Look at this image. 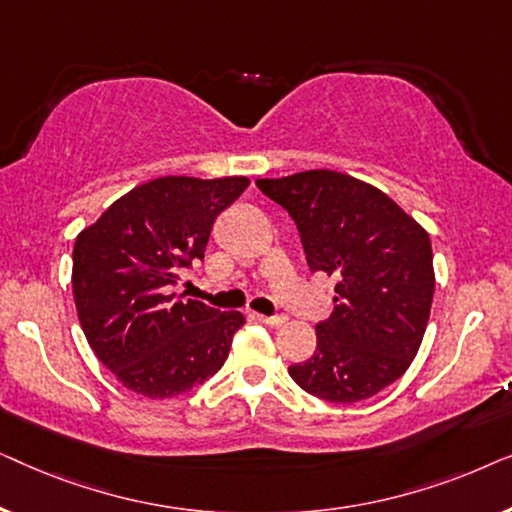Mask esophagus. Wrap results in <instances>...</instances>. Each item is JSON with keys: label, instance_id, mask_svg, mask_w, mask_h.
<instances>
[{"label": "esophagus", "instance_id": "1", "mask_svg": "<svg viewBox=\"0 0 512 512\" xmlns=\"http://www.w3.org/2000/svg\"><path fill=\"white\" fill-rule=\"evenodd\" d=\"M258 321H263V324L270 328H279L286 324V317H282V314H277V317H263V314H258Z\"/></svg>", "mask_w": 512, "mask_h": 512}]
</instances>
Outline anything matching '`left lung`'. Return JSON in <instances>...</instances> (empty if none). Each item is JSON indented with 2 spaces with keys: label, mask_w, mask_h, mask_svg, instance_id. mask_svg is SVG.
Returning a JSON list of instances; mask_svg holds the SVG:
<instances>
[{
  "label": "left lung",
  "mask_w": 512,
  "mask_h": 512,
  "mask_svg": "<svg viewBox=\"0 0 512 512\" xmlns=\"http://www.w3.org/2000/svg\"><path fill=\"white\" fill-rule=\"evenodd\" d=\"M296 221L307 265L338 279L317 349L289 368L307 394L356 403L396 382L422 345L433 303L429 233L387 193L333 170L258 179Z\"/></svg>",
  "instance_id": "left-lung-1"
}]
</instances>
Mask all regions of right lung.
<instances>
[{"instance_id": "add662e5", "label": "right lung", "mask_w": 512, "mask_h": 512, "mask_svg": "<svg viewBox=\"0 0 512 512\" xmlns=\"http://www.w3.org/2000/svg\"><path fill=\"white\" fill-rule=\"evenodd\" d=\"M247 186V177L146 181L76 235V314L90 349L125 389L163 401L228 359L242 314L184 303L170 286L205 258L216 216Z\"/></svg>"}]
</instances>
